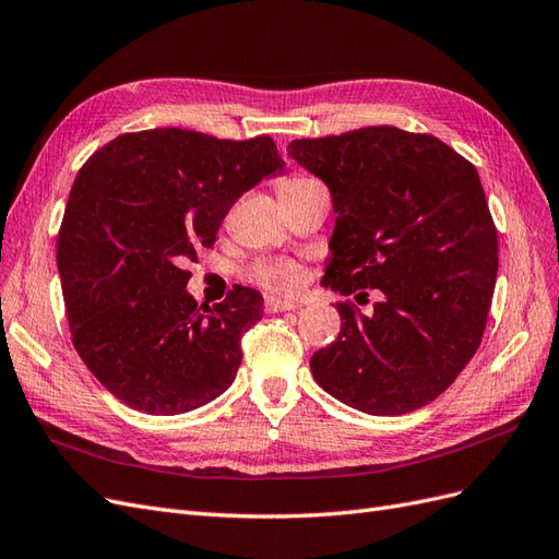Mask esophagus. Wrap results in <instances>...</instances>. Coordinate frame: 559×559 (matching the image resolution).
Returning a JSON list of instances; mask_svg holds the SVG:
<instances>
[{
	"instance_id": "34e87169",
	"label": "esophagus",
	"mask_w": 559,
	"mask_h": 559,
	"mask_svg": "<svg viewBox=\"0 0 559 559\" xmlns=\"http://www.w3.org/2000/svg\"><path fill=\"white\" fill-rule=\"evenodd\" d=\"M296 308H298L296 300H284V298H275V296L265 298L267 312H286V310H296Z\"/></svg>"
}]
</instances>
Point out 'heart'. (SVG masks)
I'll list each match as a JSON object with an SVG mask.
<instances>
[{
	"label": "heart",
	"mask_w": 559,
	"mask_h": 559,
	"mask_svg": "<svg viewBox=\"0 0 559 559\" xmlns=\"http://www.w3.org/2000/svg\"><path fill=\"white\" fill-rule=\"evenodd\" d=\"M312 181L317 179L300 173L286 175L280 181V193L284 195V193H294L298 189H306V186ZM249 280L273 294H294L302 282V267L289 259H267V261H259L249 270Z\"/></svg>",
	"instance_id": "heart-1"
}]
</instances>
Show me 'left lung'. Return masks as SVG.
Returning a JSON list of instances; mask_svg holds the SVG:
<instances>
[{"mask_svg": "<svg viewBox=\"0 0 559 559\" xmlns=\"http://www.w3.org/2000/svg\"><path fill=\"white\" fill-rule=\"evenodd\" d=\"M337 212L324 286L343 326L310 359L321 389L368 415H405L441 396L483 343L499 233L478 170L427 132L368 126L294 140Z\"/></svg>", "mask_w": 559, "mask_h": 559, "instance_id": "8db88e82", "label": "left lung"}]
</instances>
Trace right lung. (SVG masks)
Returning a JSON list of instances; mask_svg holds the SVG:
<instances>
[{
  "label": "right lung",
  "mask_w": 559,
  "mask_h": 559,
  "mask_svg": "<svg viewBox=\"0 0 559 559\" xmlns=\"http://www.w3.org/2000/svg\"><path fill=\"white\" fill-rule=\"evenodd\" d=\"M275 140H218L156 128L118 134L83 163L58 230L72 343L109 394L148 415L216 399L263 317L247 286L214 308L186 294L198 249L212 247L245 191L280 173Z\"/></svg>",
  "instance_id": "1"
}]
</instances>
